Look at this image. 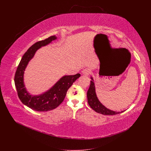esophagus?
Wrapping results in <instances>:
<instances>
[{"instance_id":"obj_1","label":"esophagus","mask_w":151,"mask_h":151,"mask_svg":"<svg viewBox=\"0 0 151 151\" xmlns=\"http://www.w3.org/2000/svg\"><path fill=\"white\" fill-rule=\"evenodd\" d=\"M91 72V70L89 68H85L82 71V73L84 75H89Z\"/></svg>"}]
</instances>
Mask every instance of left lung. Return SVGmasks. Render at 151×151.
<instances>
[{
  "label": "left lung",
  "instance_id": "left-lung-1",
  "mask_svg": "<svg viewBox=\"0 0 151 151\" xmlns=\"http://www.w3.org/2000/svg\"><path fill=\"white\" fill-rule=\"evenodd\" d=\"M91 84L88 93H87V97H88V104L91 108L96 112L104 115H115L124 112V111L121 112L114 111L108 109L104 105L101 104V103L99 101L97 96L93 79L92 76H91Z\"/></svg>",
  "mask_w": 151,
  "mask_h": 151
}]
</instances>
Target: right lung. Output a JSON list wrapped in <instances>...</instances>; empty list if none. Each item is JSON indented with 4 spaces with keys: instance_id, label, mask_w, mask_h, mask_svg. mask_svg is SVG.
Returning <instances> with one entry per match:
<instances>
[{
    "instance_id": "1",
    "label": "right lung",
    "mask_w": 151,
    "mask_h": 151,
    "mask_svg": "<svg viewBox=\"0 0 151 151\" xmlns=\"http://www.w3.org/2000/svg\"><path fill=\"white\" fill-rule=\"evenodd\" d=\"M57 38L55 35L51 36L31 46L23 55L15 73L14 84L20 100L24 105L37 111H47L57 108L64 100L68 89L81 76L80 73L63 76L49 90L40 95L34 96L27 91L24 82V74L29 62L38 49Z\"/></svg>"
}]
</instances>
